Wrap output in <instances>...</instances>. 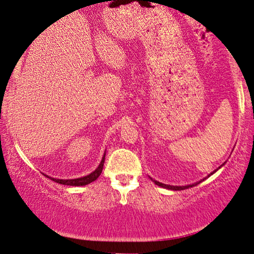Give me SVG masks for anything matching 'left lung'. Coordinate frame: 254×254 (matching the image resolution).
Wrapping results in <instances>:
<instances>
[{
	"mask_svg": "<svg viewBox=\"0 0 254 254\" xmlns=\"http://www.w3.org/2000/svg\"><path fill=\"white\" fill-rule=\"evenodd\" d=\"M224 164V163H223ZM223 164H222V166H223ZM222 166H220L219 168H217V169L216 170H214L213 171V173H210L209 175H208V176H207V177H209L210 176V175H213L214 173H215V171H217V170H219L220 169V168L221 167H222ZM151 180L153 181V182H154V183L156 184V185H159V187H161V188H164V189H168V190H174V191H181V190H185V189H189V188H192V187H195V185H198L199 183H201V182L202 181H205L206 180V178H202V180H200L199 182H197V183H193V184H189V185H184V187H176V185H168V184H163V183H160V182H158V181H155V180H153V178H151Z\"/></svg>",
	"mask_w": 254,
	"mask_h": 254,
	"instance_id": "left-lung-1",
	"label": "left lung"
}]
</instances>
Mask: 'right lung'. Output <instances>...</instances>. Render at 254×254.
Segmentation results:
<instances>
[{
	"instance_id": "obj_1",
	"label": "right lung",
	"mask_w": 254,
	"mask_h": 254,
	"mask_svg": "<svg viewBox=\"0 0 254 254\" xmlns=\"http://www.w3.org/2000/svg\"><path fill=\"white\" fill-rule=\"evenodd\" d=\"M105 158H106V152L105 154L102 156V160L101 162H100L99 167L96 168L94 171H92L91 174L86 175V176L84 177H80V178H73V180H57V178H53V177H49L48 175H46V177H49L51 180H53L56 183L59 184H63V185H70V187H83V185H87L92 183V182H94L96 178H98L100 175L102 173V168H103V163H105Z\"/></svg>"
}]
</instances>
